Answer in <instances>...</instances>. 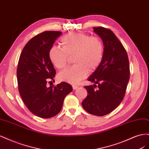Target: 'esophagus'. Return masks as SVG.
Returning a JSON list of instances; mask_svg holds the SVG:
<instances>
[{
    "mask_svg": "<svg viewBox=\"0 0 149 149\" xmlns=\"http://www.w3.org/2000/svg\"><path fill=\"white\" fill-rule=\"evenodd\" d=\"M72 87H73V89H77L78 86H76V85H73V86H72Z\"/></svg>",
    "mask_w": 149,
    "mask_h": 149,
    "instance_id": "1",
    "label": "esophagus"
}]
</instances>
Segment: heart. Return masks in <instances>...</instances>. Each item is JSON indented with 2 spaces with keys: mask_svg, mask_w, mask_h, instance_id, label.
Listing matches in <instances>:
<instances>
[{
  "mask_svg": "<svg viewBox=\"0 0 149 149\" xmlns=\"http://www.w3.org/2000/svg\"><path fill=\"white\" fill-rule=\"evenodd\" d=\"M62 48L53 47L49 51V58L58 69L65 68L69 56L74 55V66L61 71L58 79L71 84L78 83L86 76L89 71L96 70L104 56V45L96 37L83 33H70L61 39Z\"/></svg>",
  "mask_w": 149,
  "mask_h": 149,
  "instance_id": "1",
  "label": "heart"
}]
</instances>
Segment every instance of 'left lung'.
Wrapping results in <instances>:
<instances>
[{
  "label": "left lung",
  "instance_id": "8db88e82",
  "mask_svg": "<svg viewBox=\"0 0 149 149\" xmlns=\"http://www.w3.org/2000/svg\"><path fill=\"white\" fill-rule=\"evenodd\" d=\"M93 30L101 38L104 51L101 64L88 78L94 84L84 86L88 96L81 104L89 114L102 116L114 111L123 100L129 80V62L125 48L111 30Z\"/></svg>",
  "mask_w": 149,
  "mask_h": 149
}]
</instances>
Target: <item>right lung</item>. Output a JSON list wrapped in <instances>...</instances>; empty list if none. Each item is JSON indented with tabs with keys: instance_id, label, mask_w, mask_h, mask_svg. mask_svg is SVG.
I'll return each instance as SVG.
<instances>
[{
	"instance_id": "right-lung-1",
	"label": "right lung",
	"mask_w": 149,
	"mask_h": 149,
	"mask_svg": "<svg viewBox=\"0 0 149 149\" xmlns=\"http://www.w3.org/2000/svg\"><path fill=\"white\" fill-rule=\"evenodd\" d=\"M61 33L47 31L35 36L25 45L18 63L17 81L22 100L31 112L44 119L59 113L65 97L73 90L65 82L56 86L47 85L56 74L49 51Z\"/></svg>"
}]
</instances>
